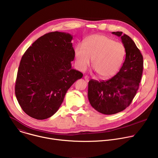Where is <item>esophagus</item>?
I'll return each instance as SVG.
<instances>
[{
  "instance_id": "1",
  "label": "esophagus",
  "mask_w": 158,
  "mask_h": 158,
  "mask_svg": "<svg viewBox=\"0 0 158 158\" xmlns=\"http://www.w3.org/2000/svg\"><path fill=\"white\" fill-rule=\"evenodd\" d=\"M84 79L85 80L86 82H88L89 81V77L87 76H84Z\"/></svg>"
}]
</instances>
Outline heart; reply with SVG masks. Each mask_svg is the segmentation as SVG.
<instances>
[{
    "label": "heart",
    "mask_w": 158,
    "mask_h": 158,
    "mask_svg": "<svg viewBox=\"0 0 158 158\" xmlns=\"http://www.w3.org/2000/svg\"><path fill=\"white\" fill-rule=\"evenodd\" d=\"M76 64L82 71L86 69L92 59V65L101 78L114 76L123 63L125 49L123 44L102 35L86 38L83 46L78 44L74 49Z\"/></svg>",
    "instance_id": "1"
}]
</instances>
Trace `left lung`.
<instances>
[{"mask_svg":"<svg viewBox=\"0 0 158 158\" xmlns=\"http://www.w3.org/2000/svg\"><path fill=\"white\" fill-rule=\"evenodd\" d=\"M120 37L126 59L116 76L107 81L90 80L88 99L93 108L110 115L123 111L131 103L139 89L143 70V57L132 39L122 32H112Z\"/></svg>","mask_w":158,"mask_h":158,"instance_id":"left-lung-1","label":"left lung"}]
</instances>
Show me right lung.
<instances>
[{
    "mask_svg": "<svg viewBox=\"0 0 158 158\" xmlns=\"http://www.w3.org/2000/svg\"><path fill=\"white\" fill-rule=\"evenodd\" d=\"M69 33L52 32L37 39L22 57L15 93L26 113L42 120L58 110L70 87L83 74L72 68L75 54Z\"/></svg>",
    "mask_w": 158,
    "mask_h": 158,
    "instance_id": "add662e5",
    "label": "right lung"
}]
</instances>
